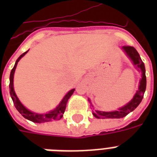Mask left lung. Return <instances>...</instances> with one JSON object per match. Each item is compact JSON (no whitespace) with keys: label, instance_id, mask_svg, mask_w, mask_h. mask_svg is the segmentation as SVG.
<instances>
[{"label":"left lung","instance_id":"left-lung-1","mask_svg":"<svg viewBox=\"0 0 157 157\" xmlns=\"http://www.w3.org/2000/svg\"><path fill=\"white\" fill-rule=\"evenodd\" d=\"M124 50L127 55L131 59L134 65H136L142 71V79L140 81L139 90L137 91L135 95L129 103H127L123 107H121L118 111L114 112H100V111H95L94 112V116L98 119H109V118H122L129 114V112H133L135 108L141 103L142 99L144 98V92L146 90L147 86V79L145 75V67L144 63L142 61L141 58L139 56V53L135 50V48L129 45H124L122 47ZM90 101V100H89Z\"/></svg>","mask_w":157,"mask_h":157}]
</instances>
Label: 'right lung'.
<instances>
[{"label": "right lung", "mask_w": 157, "mask_h": 157, "mask_svg": "<svg viewBox=\"0 0 157 157\" xmlns=\"http://www.w3.org/2000/svg\"><path fill=\"white\" fill-rule=\"evenodd\" d=\"M27 52H28V51H26V52L23 53V54H21L20 56H19V58L16 60L14 67H13V69L11 70L10 76V93L11 98H12V100H13V104L15 106L16 109L18 110V112H19L24 118L29 120V121H31L33 122H36V123H42V122H48L52 121L60 120L62 117H63V115L64 112H65L67 100H68L69 98L71 97V94H73L75 89H72V90H71L69 91L68 93L66 95H65V97L63 98V99L61 101V103H59V106H58L55 109L51 111V112H48L46 114H36V113L30 112L29 110L27 109V108L20 103V101L18 100V98H17V96H16L15 92L13 90V74H14V71H15L16 66H17L18 62L19 61V59H20L22 57L25 55V54Z\"/></svg>", "instance_id": "1"}]
</instances>
